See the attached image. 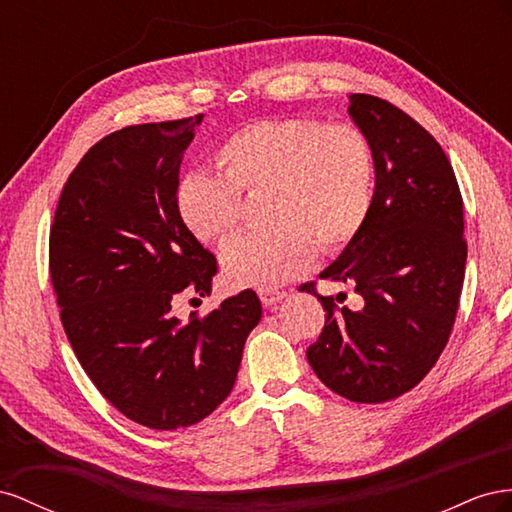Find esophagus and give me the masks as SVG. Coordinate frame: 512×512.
Here are the masks:
<instances>
[{
  "mask_svg": "<svg viewBox=\"0 0 512 512\" xmlns=\"http://www.w3.org/2000/svg\"><path fill=\"white\" fill-rule=\"evenodd\" d=\"M285 296H287L285 291H274V289H261L259 291V298H261V302H264L266 306H272L276 302H281Z\"/></svg>",
  "mask_w": 512,
  "mask_h": 512,
  "instance_id": "34e87169",
  "label": "esophagus"
}]
</instances>
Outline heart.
<instances>
[{
	"label": "heart",
	"instance_id": "1",
	"mask_svg": "<svg viewBox=\"0 0 512 512\" xmlns=\"http://www.w3.org/2000/svg\"><path fill=\"white\" fill-rule=\"evenodd\" d=\"M225 175L195 171L180 180L178 208L195 236L218 240L238 227L242 193L266 199V221L221 248L231 285L276 289L313 266L317 246L339 253L367 223L375 195V154L352 124L261 120L218 152Z\"/></svg>",
	"mask_w": 512,
	"mask_h": 512
}]
</instances>
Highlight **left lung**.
<instances>
[{
  "label": "left lung",
  "mask_w": 512,
  "mask_h": 512,
  "mask_svg": "<svg viewBox=\"0 0 512 512\" xmlns=\"http://www.w3.org/2000/svg\"><path fill=\"white\" fill-rule=\"evenodd\" d=\"M347 113L373 145L375 195L358 238L319 279L352 283L362 306L317 296L326 326L306 358L332 392L384 403L412 390L448 343L467 259L463 201L440 143L405 111L352 94Z\"/></svg>",
  "instance_id": "8db88e82"
}]
</instances>
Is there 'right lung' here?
<instances>
[{
	"instance_id": "add662e5",
	"label": "right lung",
	"mask_w": 512,
	"mask_h": 512,
	"mask_svg": "<svg viewBox=\"0 0 512 512\" xmlns=\"http://www.w3.org/2000/svg\"><path fill=\"white\" fill-rule=\"evenodd\" d=\"M201 120L100 139L70 173L51 225V281L83 371L115 410L158 431L197 425L229 397L261 319L253 289L203 319L171 313L184 289L210 296L218 270L175 197Z\"/></svg>"
}]
</instances>
